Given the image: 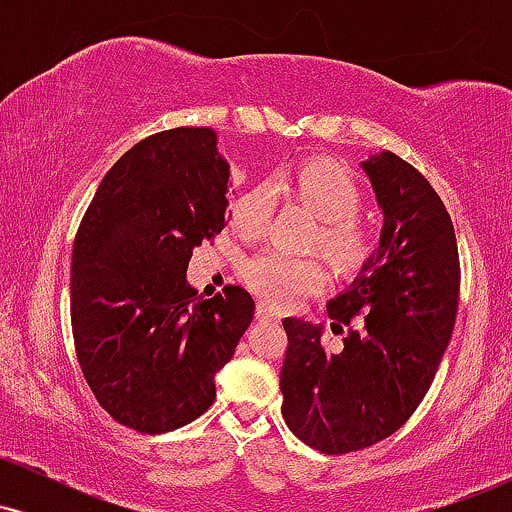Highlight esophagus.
<instances>
[{"instance_id":"34e87169","label":"esophagus","mask_w":512,"mask_h":512,"mask_svg":"<svg viewBox=\"0 0 512 512\" xmlns=\"http://www.w3.org/2000/svg\"><path fill=\"white\" fill-rule=\"evenodd\" d=\"M279 313H276V310H272L269 308L267 303H257V320H272V322H276L279 320Z\"/></svg>"}]
</instances>
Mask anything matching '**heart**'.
Wrapping results in <instances>:
<instances>
[{
  "mask_svg": "<svg viewBox=\"0 0 512 512\" xmlns=\"http://www.w3.org/2000/svg\"><path fill=\"white\" fill-rule=\"evenodd\" d=\"M289 192L320 219L310 245L322 250L339 272L358 274L373 260L380 238L375 228L358 216L363 187L354 170L330 158H313L293 170ZM274 207V187L257 182L233 202L231 228L245 240L262 238L272 223ZM243 279L262 301L289 310L325 289L327 267L320 257H289L276 250H262L245 260Z\"/></svg>",
  "mask_w": 512,
  "mask_h": 512,
  "instance_id": "obj_1",
  "label": "heart"
}]
</instances>
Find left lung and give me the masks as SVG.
I'll return each instance as SVG.
<instances>
[{"label": "left lung", "instance_id": "8db88e82", "mask_svg": "<svg viewBox=\"0 0 512 512\" xmlns=\"http://www.w3.org/2000/svg\"><path fill=\"white\" fill-rule=\"evenodd\" d=\"M363 170L385 226L378 255L327 305L344 346L327 351L322 327L284 320L281 414L293 436L325 455L370 448L404 426L436 378L460 303L455 228L431 182L392 151Z\"/></svg>", "mask_w": 512, "mask_h": 512}]
</instances>
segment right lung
Returning a JSON list of instances; mask_svg holds the SVG:
<instances>
[{"mask_svg":"<svg viewBox=\"0 0 512 512\" xmlns=\"http://www.w3.org/2000/svg\"><path fill=\"white\" fill-rule=\"evenodd\" d=\"M228 163L209 127L134 144L105 173L72 250V334L98 404L132 431H175L216 399L255 301L240 286L199 298L192 250L228 223Z\"/></svg>","mask_w":512,"mask_h":512,"instance_id":"right-lung-1","label":"right lung"}]
</instances>
